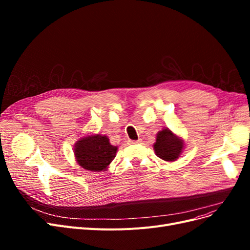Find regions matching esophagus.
<instances>
[{
  "instance_id": "obj_1",
  "label": "esophagus",
  "mask_w": 250,
  "mask_h": 250,
  "mask_svg": "<svg viewBox=\"0 0 250 250\" xmlns=\"http://www.w3.org/2000/svg\"><path fill=\"white\" fill-rule=\"evenodd\" d=\"M140 143H142V140H141V139H139V140H137V141H131V144H140Z\"/></svg>"
}]
</instances>
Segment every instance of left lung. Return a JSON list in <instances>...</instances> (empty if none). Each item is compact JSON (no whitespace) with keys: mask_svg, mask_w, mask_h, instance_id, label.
Here are the masks:
<instances>
[{"mask_svg":"<svg viewBox=\"0 0 250 250\" xmlns=\"http://www.w3.org/2000/svg\"><path fill=\"white\" fill-rule=\"evenodd\" d=\"M156 155L166 162L177 160L184 148V142L174 134L169 128L157 133L156 142L153 145Z\"/></svg>","mask_w":250,"mask_h":250,"instance_id":"1","label":"left lung"}]
</instances>
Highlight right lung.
<instances>
[{
  "label": "right lung",
  "instance_id": "right-lung-1",
  "mask_svg": "<svg viewBox=\"0 0 250 250\" xmlns=\"http://www.w3.org/2000/svg\"><path fill=\"white\" fill-rule=\"evenodd\" d=\"M118 147L110 145L105 135H89L78 141L74 154L83 169L100 172L105 170L116 157Z\"/></svg>",
  "mask_w": 250,
  "mask_h": 250
}]
</instances>
